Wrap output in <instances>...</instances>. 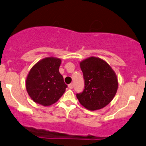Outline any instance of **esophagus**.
Returning a JSON list of instances; mask_svg holds the SVG:
<instances>
[{
  "label": "esophagus",
  "instance_id": "34e87169",
  "mask_svg": "<svg viewBox=\"0 0 146 146\" xmlns=\"http://www.w3.org/2000/svg\"><path fill=\"white\" fill-rule=\"evenodd\" d=\"M68 88L70 89H72L73 88V84H69L68 85Z\"/></svg>",
  "mask_w": 146,
  "mask_h": 146
}]
</instances>
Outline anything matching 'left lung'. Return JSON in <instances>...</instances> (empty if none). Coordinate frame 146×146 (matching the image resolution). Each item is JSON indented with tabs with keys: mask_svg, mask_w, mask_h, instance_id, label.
I'll return each mask as SVG.
<instances>
[{
	"mask_svg": "<svg viewBox=\"0 0 146 146\" xmlns=\"http://www.w3.org/2000/svg\"><path fill=\"white\" fill-rule=\"evenodd\" d=\"M80 67L85 86L82 92L76 94V98L88 110L102 109L116 94V75L107 62L99 58H88L80 62Z\"/></svg>",
	"mask_w": 146,
	"mask_h": 146,
	"instance_id": "1",
	"label": "left lung"
}]
</instances>
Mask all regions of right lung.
Wrapping results in <instances>:
<instances>
[{"label": "right lung", "instance_id": "obj_1", "mask_svg": "<svg viewBox=\"0 0 146 146\" xmlns=\"http://www.w3.org/2000/svg\"><path fill=\"white\" fill-rule=\"evenodd\" d=\"M60 63L59 58H46L30 70L26 81V90L35 102L50 106L63 95L67 86L59 72Z\"/></svg>", "mask_w": 146, "mask_h": 146}]
</instances>
